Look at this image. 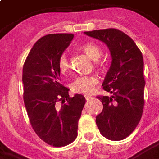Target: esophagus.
<instances>
[{"label":"esophagus","instance_id":"obj_1","mask_svg":"<svg viewBox=\"0 0 159 159\" xmlns=\"http://www.w3.org/2000/svg\"><path fill=\"white\" fill-rule=\"evenodd\" d=\"M85 99H86L87 101H89L90 100H92V99H93V97H91V96H85Z\"/></svg>","mask_w":159,"mask_h":159}]
</instances>
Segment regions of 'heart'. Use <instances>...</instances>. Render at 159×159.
Segmentation results:
<instances>
[{"label": "heart", "mask_w": 159, "mask_h": 159, "mask_svg": "<svg viewBox=\"0 0 159 159\" xmlns=\"http://www.w3.org/2000/svg\"><path fill=\"white\" fill-rule=\"evenodd\" d=\"M82 49L89 58L97 60L101 55V49L99 46L93 42H87L82 45ZM58 68L61 74H66L70 70V62L68 56L66 53L60 54L58 59ZM98 80L93 76H81L76 77L71 84L73 93L89 95L93 93Z\"/></svg>", "instance_id": "obj_1"}]
</instances>
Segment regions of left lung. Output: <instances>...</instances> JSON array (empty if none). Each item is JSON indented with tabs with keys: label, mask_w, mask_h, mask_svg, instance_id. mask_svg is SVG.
<instances>
[{
	"label": "left lung",
	"mask_w": 159,
	"mask_h": 159,
	"mask_svg": "<svg viewBox=\"0 0 159 159\" xmlns=\"http://www.w3.org/2000/svg\"><path fill=\"white\" fill-rule=\"evenodd\" d=\"M109 48L112 61L105 78L103 89L111 96H97L103 110L96 117L101 134L111 140L125 139L136 128L144 109L142 53L133 40L117 29L85 31Z\"/></svg>",
	"instance_id": "1"
}]
</instances>
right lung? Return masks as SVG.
Instances as JSON below:
<instances>
[{
    "instance_id": "obj_1",
    "label": "right lung",
    "mask_w": 159,
    "mask_h": 159,
    "mask_svg": "<svg viewBox=\"0 0 159 159\" xmlns=\"http://www.w3.org/2000/svg\"><path fill=\"white\" fill-rule=\"evenodd\" d=\"M73 36L66 33L42 36L30 51L23 67L24 102L30 123L41 140L55 147L75 140L86 101L82 94L70 97L69 89L61 84L58 68L59 57Z\"/></svg>"
}]
</instances>
